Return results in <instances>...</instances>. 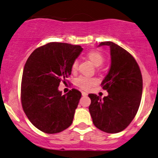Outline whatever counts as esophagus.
<instances>
[{
	"label": "esophagus",
	"instance_id": "34e87169",
	"mask_svg": "<svg viewBox=\"0 0 158 158\" xmlns=\"http://www.w3.org/2000/svg\"><path fill=\"white\" fill-rule=\"evenodd\" d=\"M81 94H82V96H84V97H85V96H88V93H86V92L85 91L81 92Z\"/></svg>",
	"mask_w": 158,
	"mask_h": 158
}]
</instances>
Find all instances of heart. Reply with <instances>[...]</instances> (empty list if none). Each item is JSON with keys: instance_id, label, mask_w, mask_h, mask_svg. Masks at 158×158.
<instances>
[{"instance_id": "b5f03b06", "label": "heart", "mask_w": 158, "mask_h": 158, "mask_svg": "<svg viewBox=\"0 0 158 158\" xmlns=\"http://www.w3.org/2000/svg\"><path fill=\"white\" fill-rule=\"evenodd\" d=\"M87 57L89 60L91 61L92 64H94L95 66H99L105 61L104 56L100 52L97 50H91L87 53ZM78 63L77 60H75L73 62L71 66L72 71L76 72L78 69ZM98 82L97 78L94 77H79L76 79V85L79 88L84 90H88L90 87L94 86Z\"/></svg>"}]
</instances>
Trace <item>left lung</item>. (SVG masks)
Segmentation results:
<instances>
[{
	"instance_id": "obj_1",
	"label": "left lung",
	"mask_w": 158,
	"mask_h": 158,
	"mask_svg": "<svg viewBox=\"0 0 158 158\" xmlns=\"http://www.w3.org/2000/svg\"><path fill=\"white\" fill-rule=\"evenodd\" d=\"M110 47V63L108 73L101 83L108 92L101 99L90 94L89 111L94 126L101 131L114 134L123 131L135 118L143 92V78L135 58L111 41L101 42L99 47Z\"/></svg>"
}]
</instances>
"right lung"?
Listing matches in <instances>:
<instances>
[{
    "instance_id": "1",
    "label": "right lung",
    "mask_w": 158,
    "mask_h": 158,
    "mask_svg": "<svg viewBox=\"0 0 158 158\" xmlns=\"http://www.w3.org/2000/svg\"><path fill=\"white\" fill-rule=\"evenodd\" d=\"M83 49L79 45L50 42L35 49L23 68L21 105L34 126L47 134L64 131L73 123L80 91L61 95L58 87L71 74V66Z\"/></svg>"
}]
</instances>
